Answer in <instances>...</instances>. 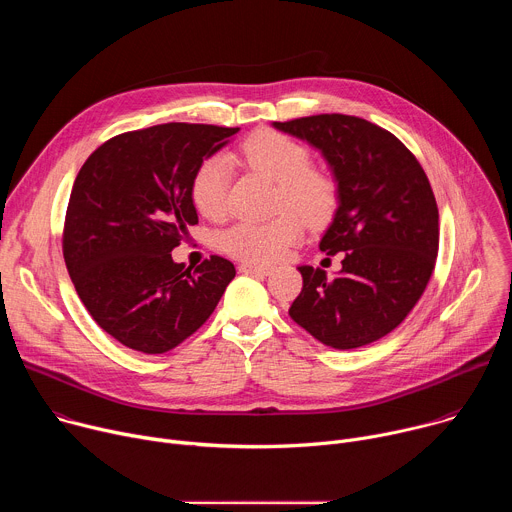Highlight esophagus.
Listing matches in <instances>:
<instances>
[{
    "label": "esophagus",
    "instance_id": "obj_1",
    "mask_svg": "<svg viewBox=\"0 0 512 512\" xmlns=\"http://www.w3.org/2000/svg\"><path fill=\"white\" fill-rule=\"evenodd\" d=\"M241 271H243V273H251V275H261V277H265V275H269V273L273 271V267H269V265L243 263V265H241Z\"/></svg>",
    "mask_w": 512,
    "mask_h": 512
}]
</instances>
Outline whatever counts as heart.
Wrapping results in <instances>:
<instances>
[{
  "mask_svg": "<svg viewBox=\"0 0 512 512\" xmlns=\"http://www.w3.org/2000/svg\"><path fill=\"white\" fill-rule=\"evenodd\" d=\"M241 154L251 168L279 184V208L294 210H283L269 221L235 223L221 235V247L247 263H269L302 237L301 213L310 223H320L332 212L336 184L328 174L310 168L312 158L306 145L279 131L259 129L251 133L241 145ZM229 184L231 160L223 154L206 158L190 182L192 204L212 221L223 218L229 206Z\"/></svg>",
  "mask_w": 512,
  "mask_h": 512,
  "instance_id": "1",
  "label": "heart"
}]
</instances>
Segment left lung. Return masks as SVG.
Segmentation results:
<instances>
[{
	"label": "left lung",
	"instance_id": "1",
	"mask_svg": "<svg viewBox=\"0 0 512 512\" xmlns=\"http://www.w3.org/2000/svg\"><path fill=\"white\" fill-rule=\"evenodd\" d=\"M275 129L318 150L336 182V212L320 239L344 253L330 279L302 265L289 316L330 348L350 350L395 330L421 298L440 245V214L415 156L387 129L352 115H312Z\"/></svg>",
	"mask_w": 512,
	"mask_h": 512
}]
</instances>
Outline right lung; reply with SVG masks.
I'll return each mask as SVG.
<instances>
[{"instance_id": "add662e5", "label": "right lung", "mask_w": 512, "mask_h": 512, "mask_svg": "<svg viewBox=\"0 0 512 512\" xmlns=\"http://www.w3.org/2000/svg\"><path fill=\"white\" fill-rule=\"evenodd\" d=\"M239 127L164 123L105 141L72 184L62 253L93 320L123 346L162 354L214 312L235 265L172 259L198 223L190 182Z\"/></svg>"}]
</instances>
